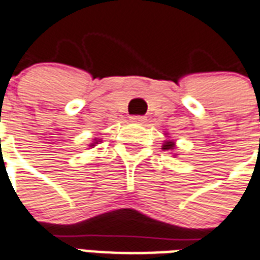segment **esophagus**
<instances>
[{
	"mask_svg": "<svg viewBox=\"0 0 260 260\" xmlns=\"http://www.w3.org/2000/svg\"><path fill=\"white\" fill-rule=\"evenodd\" d=\"M130 120L134 123H144L147 120V117L145 116H132L130 117Z\"/></svg>",
	"mask_w": 260,
	"mask_h": 260,
	"instance_id": "34e87169",
	"label": "esophagus"
}]
</instances>
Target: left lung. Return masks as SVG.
I'll return each mask as SVG.
<instances>
[{
	"label": "left lung",
	"instance_id": "obj_1",
	"mask_svg": "<svg viewBox=\"0 0 260 260\" xmlns=\"http://www.w3.org/2000/svg\"><path fill=\"white\" fill-rule=\"evenodd\" d=\"M174 147H176V145H174L173 141L168 140V141H165L162 149H166V151H172V149H174Z\"/></svg>",
	"mask_w": 260,
	"mask_h": 260
}]
</instances>
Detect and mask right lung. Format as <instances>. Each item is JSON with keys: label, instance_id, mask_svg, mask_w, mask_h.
Listing matches in <instances>:
<instances>
[{"label": "right lung", "instance_id": "right-lung-1", "mask_svg": "<svg viewBox=\"0 0 260 260\" xmlns=\"http://www.w3.org/2000/svg\"><path fill=\"white\" fill-rule=\"evenodd\" d=\"M94 144H98V140H95V141H94ZM94 144H91V147H94Z\"/></svg>", "mask_w": 260, "mask_h": 260}]
</instances>
